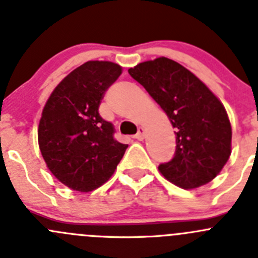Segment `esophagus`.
Masks as SVG:
<instances>
[{"label":"esophagus","instance_id":"1","mask_svg":"<svg viewBox=\"0 0 258 258\" xmlns=\"http://www.w3.org/2000/svg\"><path fill=\"white\" fill-rule=\"evenodd\" d=\"M134 139L139 140V141H142V140L145 139V130L142 128V127H139V131H137V134L135 135Z\"/></svg>","mask_w":258,"mask_h":258}]
</instances>
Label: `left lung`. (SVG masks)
Masks as SVG:
<instances>
[{
	"label": "left lung",
	"mask_w": 258,
	"mask_h": 258,
	"mask_svg": "<svg viewBox=\"0 0 258 258\" xmlns=\"http://www.w3.org/2000/svg\"><path fill=\"white\" fill-rule=\"evenodd\" d=\"M161 106L176 130V151L158 166L168 181L184 189L212 181L231 155L230 119L221 101L182 64L166 57L128 70Z\"/></svg>",
	"instance_id": "8db88e82"
}]
</instances>
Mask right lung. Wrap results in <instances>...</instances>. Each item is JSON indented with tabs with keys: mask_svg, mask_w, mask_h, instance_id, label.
<instances>
[{
	"mask_svg": "<svg viewBox=\"0 0 258 258\" xmlns=\"http://www.w3.org/2000/svg\"><path fill=\"white\" fill-rule=\"evenodd\" d=\"M121 74L113 62H86L57 85L43 107L41 153L54 177L75 191L102 186L128 147L114 140L113 124L98 113L103 95Z\"/></svg>",
	"mask_w": 258,
	"mask_h": 258,
	"instance_id": "1",
	"label": "right lung"
}]
</instances>
